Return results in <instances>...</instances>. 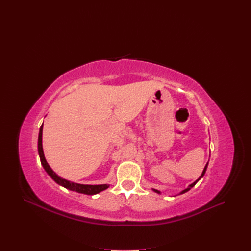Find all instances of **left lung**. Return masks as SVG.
I'll return each mask as SVG.
<instances>
[{
    "mask_svg": "<svg viewBox=\"0 0 251 251\" xmlns=\"http://www.w3.org/2000/svg\"><path fill=\"white\" fill-rule=\"evenodd\" d=\"M207 164H208V163H207ZM207 164L205 165V167H204V169H203V171H202V173H201V176L198 178V180H197V181H195L193 184H191V185H190V186H189V187H188L186 190L182 191L180 194H184V193H186V192L190 191V190H191V189H192V188H193V187H194V186H195V185H196V184H197V183H198V182L201 180V177L204 176V174H205V171H206V168H207ZM153 191H154V192H156V193H158V194H160V191H158V190H154V189H153Z\"/></svg>",
    "mask_w": 251,
    "mask_h": 251,
    "instance_id": "8db88e82",
    "label": "left lung"
}]
</instances>
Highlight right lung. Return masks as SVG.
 I'll use <instances>...</instances> for the list:
<instances>
[{"instance_id":"add662e5","label":"right lung","mask_w":251,"mask_h":251,"mask_svg":"<svg viewBox=\"0 0 251 251\" xmlns=\"http://www.w3.org/2000/svg\"><path fill=\"white\" fill-rule=\"evenodd\" d=\"M38 148H39V155L41 158V163L44 167V169L46 170V172L50 175V176L52 178V180L57 183L58 185L64 187L65 189H68L70 191H75L80 194H84V195H96L104 190H106L107 188H109V185L104 184V185H81V184H76L74 182H70L65 180V178L60 177L59 176H57L50 167V165L48 164L46 158H45V154H44V150H43V124L40 128V133H39V141H38Z\"/></svg>"}]
</instances>
